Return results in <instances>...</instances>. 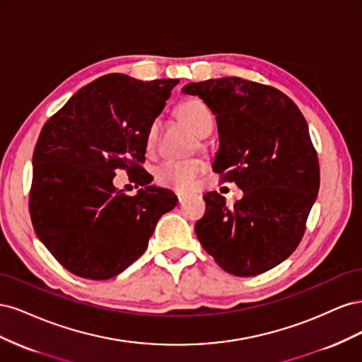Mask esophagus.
<instances>
[{"label":"esophagus","instance_id":"obj_1","mask_svg":"<svg viewBox=\"0 0 362 362\" xmlns=\"http://www.w3.org/2000/svg\"><path fill=\"white\" fill-rule=\"evenodd\" d=\"M175 193H177V196H178V201H180V202H182L184 196H187V193H185V192H181V190H177Z\"/></svg>","mask_w":362,"mask_h":362}]
</instances>
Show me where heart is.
<instances>
[{
	"label": "heart",
	"mask_w": 362,
	"mask_h": 362,
	"mask_svg": "<svg viewBox=\"0 0 362 362\" xmlns=\"http://www.w3.org/2000/svg\"><path fill=\"white\" fill-rule=\"evenodd\" d=\"M178 115L187 124L196 136L204 137L211 133L214 127V115L211 108L201 100H187L178 107ZM158 124L152 122L146 133V151L152 152L157 145ZM205 170V163L201 158H168L161 161L154 170L158 185L175 190H187Z\"/></svg>",
	"instance_id": "b5f03b06"
}]
</instances>
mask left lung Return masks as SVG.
<instances>
[{"label": "left lung", "instance_id": "obj_1", "mask_svg": "<svg viewBox=\"0 0 362 362\" xmlns=\"http://www.w3.org/2000/svg\"><path fill=\"white\" fill-rule=\"evenodd\" d=\"M182 92L199 96L216 115L213 170L243 190L233 206L217 192L206 193L196 235L231 275L264 273L298 247L319 193L308 124L286 93L238 76L189 83Z\"/></svg>", "mask_w": 362, "mask_h": 362}]
</instances>
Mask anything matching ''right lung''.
<instances>
[{"mask_svg": "<svg viewBox=\"0 0 362 362\" xmlns=\"http://www.w3.org/2000/svg\"><path fill=\"white\" fill-rule=\"evenodd\" d=\"M177 84L104 75L43 125L33 152L30 216L40 242L74 275H119L146 250L158 218L177 206L175 193L151 185L140 166L148 128ZM116 168L141 185L134 197L115 190Z\"/></svg>", "mask_w": 362, "mask_h": 362, "instance_id": "right-lung-1", "label": "right lung"}]
</instances>
